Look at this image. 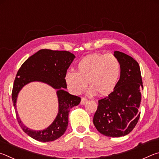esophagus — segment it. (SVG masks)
Instances as JSON below:
<instances>
[{
  "label": "esophagus",
  "mask_w": 159,
  "mask_h": 159,
  "mask_svg": "<svg viewBox=\"0 0 159 159\" xmlns=\"http://www.w3.org/2000/svg\"><path fill=\"white\" fill-rule=\"evenodd\" d=\"M87 99L84 98H82V100H81V102H80V104H81V105H84L86 102H87Z\"/></svg>",
  "instance_id": "34e87169"
}]
</instances>
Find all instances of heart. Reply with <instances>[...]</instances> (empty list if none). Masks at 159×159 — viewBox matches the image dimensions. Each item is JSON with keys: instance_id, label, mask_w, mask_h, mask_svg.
<instances>
[{"instance_id": "heart-1", "label": "heart", "mask_w": 159, "mask_h": 159, "mask_svg": "<svg viewBox=\"0 0 159 159\" xmlns=\"http://www.w3.org/2000/svg\"><path fill=\"white\" fill-rule=\"evenodd\" d=\"M120 61L112 54H93L87 56L77 63V72L68 70L64 76L70 92L80 95L90 87V95L107 96L117 85L121 76Z\"/></svg>"}]
</instances>
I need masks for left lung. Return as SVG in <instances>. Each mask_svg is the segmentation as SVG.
Instances as JSON below:
<instances>
[{
	"instance_id": "obj_1",
	"label": "left lung",
	"mask_w": 159,
	"mask_h": 159,
	"mask_svg": "<svg viewBox=\"0 0 159 159\" xmlns=\"http://www.w3.org/2000/svg\"><path fill=\"white\" fill-rule=\"evenodd\" d=\"M114 55L120 61L121 76L112 92L98 101L93 122L101 134L119 138L129 134L138 123L143 85L137 61L119 51Z\"/></svg>"
}]
</instances>
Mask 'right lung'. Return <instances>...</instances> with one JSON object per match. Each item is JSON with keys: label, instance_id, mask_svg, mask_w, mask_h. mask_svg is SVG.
<instances>
[{"label": "right lung", "instance_id": "1", "mask_svg": "<svg viewBox=\"0 0 159 159\" xmlns=\"http://www.w3.org/2000/svg\"><path fill=\"white\" fill-rule=\"evenodd\" d=\"M75 58L73 54L67 51L40 49L28 58L17 72L12 92L13 105L18 123L22 130L34 140L51 142L62 136L68 127L70 110L79 105L81 101L80 97L71 95L65 90L67 86L64 76ZM33 81L45 83L57 90V115L48 127L41 131L31 130L26 127L22 123L16 112V104L19 91L24 85Z\"/></svg>", "mask_w": 159, "mask_h": 159}]
</instances>
